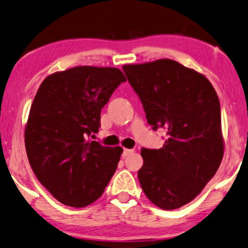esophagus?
<instances>
[{
	"label": "esophagus",
	"mask_w": 248,
	"mask_h": 248,
	"mask_svg": "<svg viewBox=\"0 0 248 248\" xmlns=\"http://www.w3.org/2000/svg\"><path fill=\"white\" fill-rule=\"evenodd\" d=\"M134 150H129V148H124V152H122V157H126L130 153H133Z\"/></svg>",
	"instance_id": "esophagus-1"
}]
</instances>
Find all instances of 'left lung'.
<instances>
[{
    "mask_svg": "<svg viewBox=\"0 0 248 248\" xmlns=\"http://www.w3.org/2000/svg\"><path fill=\"white\" fill-rule=\"evenodd\" d=\"M153 130L163 128L162 148H141L138 179L147 199L163 210L179 209L209 183L223 156L217 92L203 75L162 59L122 67Z\"/></svg>",
    "mask_w": 248,
    "mask_h": 248,
    "instance_id": "1",
    "label": "left lung"
}]
</instances>
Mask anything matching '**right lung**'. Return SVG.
<instances>
[{
  "mask_svg": "<svg viewBox=\"0 0 248 248\" xmlns=\"http://www.w3.org/2000/svg\"><path fill=\"white\" fill-rule=\"evenodd\" d=\"M117 68L82 65L44 79L32 102L25 144L31 167L59 202L84 207L111 180L122 153L91 140L101 127V110L121 82Z\"/></svg>",
  "mask_w": 248,
  "mask_h": 248,
  "instance_id": "1",
  "label": "right lung"
}]
</instances>
